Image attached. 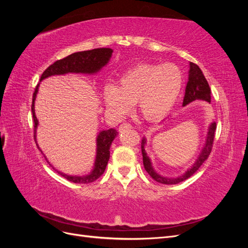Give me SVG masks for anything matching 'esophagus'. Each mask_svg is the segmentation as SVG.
Listing matches in <instances>:
<instances>
[{
  "label": "esophagus",
  "instance_id": "34e87169",
  "mask_svg": "<svg viewBox=\"0 0 248 248\" xmlns=\"http://www.w3.org/2000/svg\"><path fill=\"white\" fill-rule=\"evenodd\" d=\"M132 128V126L130 125V124H127V123H123V124H121L119 126V131L120 132H123V131H125V130H127V129H131Z\"/></svg>",
  "mask_w": 248,
  "mask_h": 248
}]
</instances>
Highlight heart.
Listing matches in <instances>:
<instances>
[{
    "mask_svg": "<svg viewBox=\"0 0 248 248\" xmlns=\"http://www.w3.org/2000/svg\"><path fill=\"white\" fill-rule=\"evenodd\" d=\"M183 76L174 64H139L125 71L118 85L104 89L103 99L108 108L117 116L129 111L132 104L150 121L166 117L180 95Z\"/></svg>",
    "mask_w": 248,
    "mask_h": 248,
    "instance_id": "1",
    "label": "heart"
}]
</instances>
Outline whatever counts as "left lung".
<instances>
[{"instance_id":"8db88e82","label":"left lung","mask_w":248,"mask_h":248,"mask_svg":"<svg viewBox=\"0 0 248 248\" xmlns=\"http://www.w3.org/2000/svg\"><path fill=\"white\" fill-rule=\"evenodd\" d=\"M194 100H204L207 102H211V90H210L209 84L205 78L200 67L197 64L189 63V70H188V81L185 88V95L183 99V107L194 101ZM216 130V123L213 121L208 126V131L206 136L205 144L202 146L201 152L198 156V158L194 161L192 166L187 170L182 175L178 177H167L158 174L152 166L151 159L146 152V145L147 139L142 138L141 140V154H142V162H144L145 170L148 171V174L151 176L156 182L161 184H178L184 180L191 177L196 172L202 163H204L211 153L212 145L214 140V134Z\"/></svg>"}]
</instances>
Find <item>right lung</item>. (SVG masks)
Wrapping results in <instances>:
<instances>
[{
  "label": "right lung",
  "mask_w": 248,
  "mask_h": 248,
  "mask_svg": "<svg viewBox=\"0 0 248 248\" xmlns=\"http://www.w3.org/2000/svg\"><path fill=\"white\" fill-rule=\"evenodd\" d=\"M112 55L111 48H95L91 50H85V51H78L71 54L70 56L66 57L62 60L51 64L48 68L42 73L40 78V81L46 79L49 77L54 76H65L67 73H82V74H96L99 72L104 66H107L109 62V60ZM39 84L37 85L35 92L33 94V102H32V114L34 119V139L37 144V138L36 132L37 128H38L39 122L37 120V117L35 115V100L37 93H38ZM118 136V131L114 128H110L108 130H101L99 131L98 136L96 138V156L94 166L91 171L88 172L86 175L82 176H77V175H68L65 172L60 171L56 170L51 166L49 161L47 160L46 156L43 154V152L40 150L38 144L37 147L39 148L41 153L46 157V161L49 163V166L58 171L59 175H61L65 179L71 181L73 183H81L87 184L94 182L95 180L98 179L103 172L106 170V168L108 166V162L109 159V149L111 146L112 140Z\"/></svg>",
  "instance_id": "add662e5"
}]
</instances>
